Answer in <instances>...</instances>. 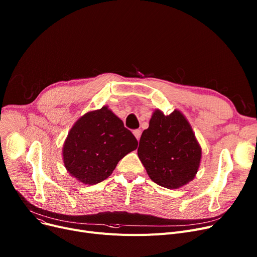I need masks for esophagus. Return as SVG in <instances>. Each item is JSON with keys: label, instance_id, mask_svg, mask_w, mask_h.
I'll use <instances>...</instances> for the list:
<instances>
[{"label": "esophagus", "instance_id": "34e87169", "mask_svg": "<svg viewBox=\"0 0 257 257\" xmlns=\"http://www.w3.org/2000/svg\"><path fill=\"white\" fill-rule=\"evenodd\" d=\"M133 134H134V137L137 138V140H138V141H140L141 136H142V131H141L140 129H136V130L133 131Z\"/></svg>", "mask_w": 257, "mask_h": 257}]
</instances>
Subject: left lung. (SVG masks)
I'll use <instances>...</instances> for the list:
<instances>
[{"mask_svg":"<svg viewBox=\"0 0 257 257\" xmlns=\"http://www.w3.org/2000/svg\"><path fill=\"white\" fill-rule=\"evenodd\" d=\"M138 155L152 181L170 190L192 181L201 160V147L185 116L156 109L144 130Z\"/></svg>","mask_w":257,"mask_h":257,"instance_id":"left-lung-1","label":"left lung"}]
</instances>
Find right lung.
I'll return each instance as SVG.
<instances>
[{
	"label": "right lung",
	"instance_id": "add662e5",
	"mask_svg": "<svg viewBox=\"0 0 257 257\" xmlns=\"http://www.w3.org/2000/svg\"><path fill=\"white\" fill-rule=\"evenodd\" d=\"M130 130L107 106L81 116L64 142V167L84 184L108 178L118 161L138 148Z\"/></svg>",
	"mask_w": 257,
	"mask_h": 257
}]
</instances>
